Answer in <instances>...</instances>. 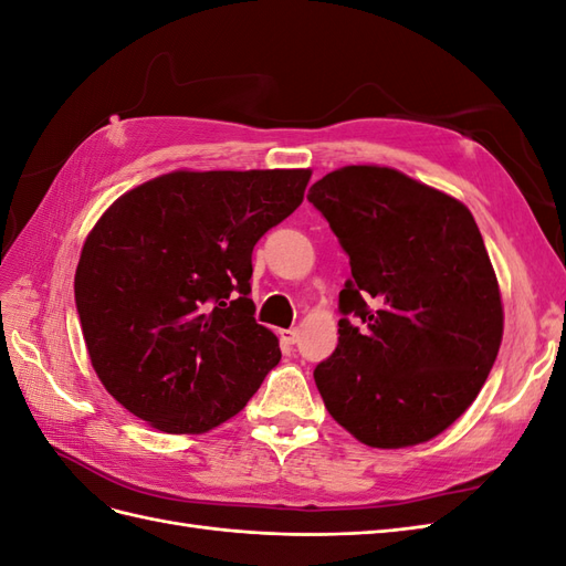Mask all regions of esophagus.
<instances>
[{
    "label": "esophagus",
    "instance_id": "esophagus-1",
    "mask_svg": "<svg viewBox=\"0 0 566 566\" xmlns=\"http://www.w3.org/2000/svg\"><path fill=\"white\" fill-rule=\"evenodd\" d=\"M297 337H300V331H297V328L281 331V342H283V345H287V347H293L295 342H297Z\"/></svg>",
    "mask_w": 566,
    "mask_h": 566
}]
</instances>
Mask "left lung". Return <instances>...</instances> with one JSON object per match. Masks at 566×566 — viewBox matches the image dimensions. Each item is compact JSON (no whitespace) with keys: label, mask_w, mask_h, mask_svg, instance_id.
I'll return each instance as SVG.
<instances>
[{"label":"left lung","mask_w":566,"mask_h":566,"mask_svg":"<svg viewBox=\"0 0 566 566\" xmlns=\"http://www.w3.org/2000/svg\"><path fill=\"white\" fill-rule=\"evenodd\" d=\"M306 200L352 266L337 349L314 368L325 408L373 449L430 441L476 399L503 339L501 290L472 212L375 165L335 169Z\"/></svg>","instance_id":"obj_1"}]
</instances>
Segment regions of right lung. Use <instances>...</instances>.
<instances>
[{
    "instance_id": "1",
    "label": "right lung",
    "mask_w": 566,
    "mask_h": 566,
    "mask_svg": "<svg viewBox=\"0 0 566 566\" xmlns=\"http://www.w3.org/2000/svg\"><path fill=\"white\" fill-rule=\"evenodd\" d=\"M310 169L172 172L117 198L84 241L75 306L98 380L167 434L243 410L281 361L254 321L252 250L293 214Z\"/></svg>"
}]
</instances>
